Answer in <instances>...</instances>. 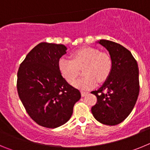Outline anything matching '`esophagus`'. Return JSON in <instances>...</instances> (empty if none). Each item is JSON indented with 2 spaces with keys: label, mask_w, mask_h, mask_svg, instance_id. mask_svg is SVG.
<instances>
[{
  "label": "esophagus",
  "mask_w": 150,
  "mask_h": 150,
  "mask_svg": "<svg viewBox=\"0 0 150 150\" xmlns=\"http://www.w3.org/2000/svg\"><path fill=\"white\" fill-rule=\"evenodd\" d=\"M88 91H81V95H82V97H84V96H86V95L87 94H88Z\"/></svg>",
  "instance_id": "34e87169"
}]
</instances>
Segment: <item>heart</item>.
<instances>
[{"label":"heart","instance_id":"1","mask_svg":"<svg viewBox=\"0 0 150 150\" xmlns=\"http://www.w3.org/2000/svg\"><path fill=\"white\" fill-rule=\"evenodd\" d=\"M72 59L62 57L59 60L58 67L62 77L68 83H74L83 67L85 76L74 83V86L88 89L96 85L97 80L103 82L108 78L112 67L110 55L95 47H83L71 54Z\"/></svg>","mask_w":150,"mask_h":150}]
</instances>
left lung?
Returning <instances> with one entry per match:
<instances>
[{"label": "left lung", "instance_id": "left-lung-1", "mask_svg": "<svg viewBox=\"0 0 150 150\" xmlns=\"http://www.w3.org/2000/svg\"><path fill=\"white\" fill-rule=\"evenodd\" d=\"M98 43L109 52L112 67L102 86L91 91L97 97L91 112L99 122L116 125L128 117L137 100L138 65L131 52L122 45L107 40H100Z\"/></svg>", "mask_w": 150, "mask_h": 150}]
</instances>
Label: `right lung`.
<instances>
[{
	"label": "right lung",
	"instance_id": "obj_1",
	"mask_svg": "<svg viewBox=\"0 0 150 150\" xmlns=\"http://www.w3.org/2000/svg\"><path fill=\"white\" fill-rule=\"evenodd\" d=\"M64 45L40 43L30 50L17 73V91L30 117L41 126L55 128L73 114L81 94L62 77L58 67Z\"/></svg>",
	"mask_w": 150,
	"mask_h": 150
}]
</instances>
